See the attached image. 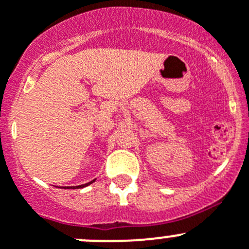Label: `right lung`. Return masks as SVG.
I'll use <instances>...</instances> for the list:
<instances>
[{"label":"right lung","mask_w":249,"mask_h":249,"mask_svg":"<svg viewBox=\"0 0 249 249\" xmlns=\"http://www.w3.org/2000/svg\"><path fill=\"white\" fill-rule=\"evenodd\" d=\"M94 182V179L93 180H90L89 183H86V184H82V185H76V187H73V189H78V188H83V187H87V185H89V184H92V183Z\"/></svg>","instance_id":"1"}]
</instances>
